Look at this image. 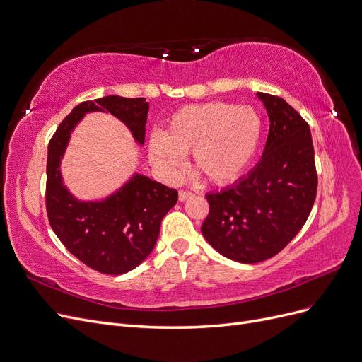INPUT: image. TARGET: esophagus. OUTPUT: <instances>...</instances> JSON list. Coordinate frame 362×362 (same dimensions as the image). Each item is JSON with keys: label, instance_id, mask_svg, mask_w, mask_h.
Masks as SVG:
<instances>
[{"label": "esophagus", "instance_id": "1", "mask_svg": "<svg viewBox=\"0 0 362 362\" xmlns=\"http://www.w3.org/2000/svg\"><path fill=\"white\" fill-rule=\"evenodd\" d=\"M194 194L191 192V191H185V189H180L179 191V199L180 202H185V199H188V198H191Z\"/></svg>", "mask_w": 362, "mask_h": 362}]
</instances>
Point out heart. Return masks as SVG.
<instances>
[{"label":"heart","instance_id":"heart-1","mask_svg":"<svg viewBox=\"0 0 362 362\" xmlns=\"http://www.w3.org/2000/svg\"><path fill=\"white\" fill-rule=\"evenodd\" d=\"M262 119L252 107L213 101L191 104L168 119L165 136L149 141L153 163L174 174L192 152L194 165L215 185L237 180L255 156L262 139Z\"/></svg>","mask_w":362,"mask_h":362}]
</instances>
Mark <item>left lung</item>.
Wrapping results in <instances>:
<instances>
[{
  "label": "left lung",
  "mask_w": 362,
  "mask_h": 362,
  "mask_svg": "<svg viewBox=\"0 0 362 362\" xmlns=\"http://www.w3.org/2000/svg\"><path fill=\"white\" fill-rule=\"evenodd\" d=\"M258 97L270 117L262 158L231 188L206 195L209 215L202 225L221 255L243 264L285 249L309 218L317 191L309 124L284 98Z\"/></svg>",
  "instance_id": "1"
}]
</instances>
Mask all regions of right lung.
<instances>
[{
    "label": "right lung",
    "instance_id": "right-lung-1",
    "mask_svg": "<svg viewBox=\"0 0 362 362\" xmlns=\"http://www.w3.org/2000/svg\"><path fill=\"white\" fill-rule=\"evenodd\" d=\"M107 110L144 143L149 103L117 95L76 105L53 134L47 147L46 210L53 233L70 253L104 274H124L152 252L160 221L177 203V191L146 176H136L101 203H82L70 195L61 179L59 160L76 124L88 112Z\"/></svg>",
    "mask_w": 362,
    "mask_h": 362
}]
</instances>
